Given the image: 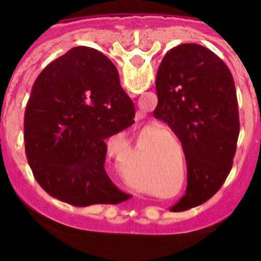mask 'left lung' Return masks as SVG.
<instances>
[{
    "mask_svg": "<svg viewBox=\"0 0 261 261\" xmlns=\"http://www.w3.org/2000/svg\"><path fill=\"white\" fill-rule=\"evenodd\" d=\"M155 87L154 116L180 140L187 162L186 196L171 211H186L211 199L231 170L239 136L234 80L216 53L186 43L166 53Z\"/></svg>",
    "mask_w": 261,
    "mask_h": 261,
    "instance_id": "1",
    "label": "left lung"
}]
</instances>
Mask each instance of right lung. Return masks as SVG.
Wrapping results in <instances>:
<instances>
[{
  "label": "right lung",
  "mask_w": 261,
  "mask_h": 261,
  "mask_svg": "<svg viewBox=\"0 0 261 261\" xmlns=\"http://www.w3.org/2000/svg\"><path fill=\"white\" fill-rule=\"evenodd\" d=\"M135 123V105L102 52L74 47L52 61L32 86L24 114L26 154L52 197L74 206L119 204L105 170L106 138Z\"/></svg>",
  "instance_id": "obj_1"
}]
</instances>
